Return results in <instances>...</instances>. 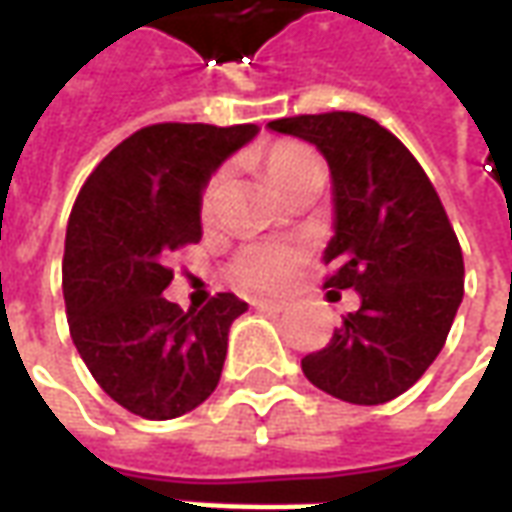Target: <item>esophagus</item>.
<instances>
[{
	"label": "esophagus",
	"mask_w": 512,
	"mask_h": 512,
	"mask_svg": "<svg viewBox=\"0 0 512 512\" xmlns=\"http://www.w3.org/2000/svg\"><path fill=\"white\" fill-rule=\"evenodd\" d=\"M252 307L260 312H274V315L288 310V304H285V301H271V299H255L252 301Z\"/></svg>",
	"instance_id": "34e87169"
}]
</instances>
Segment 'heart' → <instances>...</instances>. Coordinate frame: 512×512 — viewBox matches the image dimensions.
I'll return each instance as SVG.
<instances>
[{"instance_id": "b5f03b06", "label": "heart", "mask_w": 512, "mask_h": 512, "mask_svg": "<svg viewBox=\"0 0 512 512\" xmlns=\"http://www.w3.org/2000/svg\"><path fill=\"white\" fill-rule=\"evenodd\" d=\"M260 161H263L271 183L285 194L296 189L310 172L321 169V161L310 147L301 145V142H288V139L268 145L260 153ZM224 183H227V175L216 172L202 189L200 216L205 224L216 219ZM304 257H307V249L301 244H293V241H255V244H246L235 252L230 266H227V274L238 288L255 290V293H279V290L288 288L293 277L299 274Z\"/></svg>"}]
</instances>
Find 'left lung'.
I'll return each instance as SVG.
<instances>
[{"mask_svg": "<svg viewBox=\"0 0 512 512\" xmlns=\"http://www.w3.org/2000/svg\"><path fill=\"white\" fill-rule=\"evenodd\" d=\"M268 128L307 139L329 161L334 238L323 288L362 296L301 370L345 403H389L417 384L450 334L463 299L458 235L425 169L373 117L323 112Z\"/></svg>", "mask_w": 512, "mask_h": 512, "instance_id": "left-lung-1", "label": "left lung"}]
</instances>
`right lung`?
Here are the masks:
<instances>
[{
    "label": "right lung",
    "instance_id": "obj_1",
    "mask_svg": "<svg viewBox=\"0 0 512 512\" xmlns=\"http://www.w3.org/2000/svg\"><path fill=\"white\" fill-rule=\"evenodd\" d=\"M257 126L156 123L123 139L73 202L62 296L76 351L98 386L142 419H175L208 400L246 301L216 293L183 312L161 293L169 252L202 238L200 194Z\"/></svg>",
    "mask_w": 512,
    "mask_h": 512
}]
</instances>
